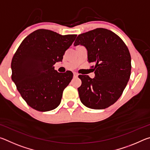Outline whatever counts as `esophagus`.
<instances>
[{"instance_id": "esophagus-1", "label": "esophagus", "mask_w": 150, "mask_h": 150, "mask_svg": "<svg viewBox=\"0 0 150 150\" xmlns=\"http://www.w3.org/2000/svg\"><path fill=\"white\" fill-rule=\"evenodd\" d=\"M73 76H74L75 77H78V74H77V73L74 72V73H73Z\"/></svg>"}]
</instances>
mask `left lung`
<instances>
[{"mask_svg": "<svg viewBox=\"0 0 150 150\" xmlns=\"http://www.w3.org/2000/svg\"><path fill=\"white\" fill-rule=\"evenodd\" d=\"M87 48L88 62L95 77L79 75L80 100L92 109H105L116 103L122 94L131 74V56L125 43L110 30L96 28L77 36L74 45Z\"/></svg>", "mask_w": 150, "mask_h": 150, "instance_id": "left-lung-1", "label": "left lung"}]
</instances>
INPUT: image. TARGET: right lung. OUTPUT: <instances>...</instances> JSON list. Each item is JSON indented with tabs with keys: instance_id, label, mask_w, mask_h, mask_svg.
Masks as SVG:
<instances>
[{
	"instance_id": "obj_1",
	"label": "right lung",
	"mask_w": 150,
	"mask_h": 150,
	"mask_svg": "<svg viewBox=\"0 0 150 150\" xmlns=\"http://www.w3.org/2000/svg\"><path fill=\"white\" fill-rule=\"evenodd\" d=\"M76 37L75 34L62 35L39 29L19 45L11 62L12 80L30 107L46 112L59 105L63 90L73 75L70 71L57 72L54 65L63 59Z\"/></svg>"
}]
</instances>
